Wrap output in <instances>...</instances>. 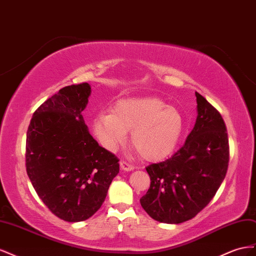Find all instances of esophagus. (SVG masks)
Segmentation results:
<instances>
[{
  "label": "esophagus",
  "mask_w": 256,
  "mask_h": 256,
  "mask_svg": "<svg viewBox=\"0 0 256 256\" xmlns=\"http://www.w3.org/2000/svg\"><path fill=\"white\" fill-rule=\"evenodd\" d=\"M120 167H121V170H126V172H130V170H134V166L132 164L126 162V160H121V162H120Z\"/></svg>",
  "instance_id": "esophagus-1"
}]
</instances>
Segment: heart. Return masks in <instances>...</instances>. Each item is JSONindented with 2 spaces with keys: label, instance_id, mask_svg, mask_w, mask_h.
I'll use <instances>...</instances> for the list:
<instances>
[{
  "label": "heart",
  "instance_id": "heart-1",
  "mask_svg": "<svg viewBox=\"0 0 256 256\" xmlns=\"http://www.w3.org/2000/svg\"><path fill=\"white\" fill-rule=\"evenodd\" d=\"M93 128L100 144L114 150L130 140L142 158L158 162L170 156L176 149L184 130V118L179 109L167 106L156 96L122 98L112 112H100L93 120Z\"/></svg>",
  "mask_w": 256,
  "mask_h": 256
}]
</instances>
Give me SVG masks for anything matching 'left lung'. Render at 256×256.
Instances as JSON below:
<instances>
[{
	"instance_id": "left-lung-1",
	"label": "left lung",
	"mask_w": 256,
	"mask_h": 256,
	"mask_svg": "<svg viewBox=\"0 0 256 256\" xmlns=\"http://www.w3.org/2000/svg\"><path fill=\"white\" fill-rule=\"evenodd\" d=\"M197 118L186 144L164 162L146 167L150 188L140 205L156 221L191 220L214 198L228 172V137L222 116L195 92Z\"/></svg>"
}]
</instances>
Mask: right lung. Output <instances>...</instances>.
Segmentation results:
<instances>
[{"label": "right lung", "instance_id": "right-lung-1", "mask_svg": "<svg viewBox=\"0 0 256 256\" xmlns=\"http://www.w3.org/2000/svg\"><path fill=\"white\" fill-rule=\"evenodd\" d=\"M90 93L86 82L62 88L36 109L26 132L28 176L51 212L68 222L96 214L119 172V158L84 123Z\"/></svg>", "mask_w": 256, "mask_h": 256}]
</instances>
